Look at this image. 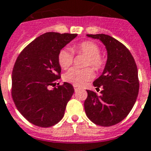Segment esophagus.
<instances>
[{"mask_svg":"<svg viewBox=\"0 0 151 151\" xmlns=\"http://www.w3.org/2000/svg\"><path fill=\"white\" fill-rule=\"evenodd\" d=\"M73 89H74V90H75V91H77V90H79V87L77 86H73Z\"/></svg>","mask_w":151,"mask_h":151,"instance_id":"34e87169","label":"esophagus"}]
</instances>
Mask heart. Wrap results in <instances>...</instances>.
<instances>
[{
	"label": "heart",
	"mask_w": 151,
	"mask_h": 151,
	"mask_svg": "<svg viewBox=\"0 0 151 151\" xmlns=\"http://www.w3.org/2000/svg\"><path fill=\"white\" fill-rule=\"evenodd\" d=\"M73 51L82 53L88 57L86 61V66H91L95 71H100L106 65V60L100 54L101 49L98 45L91 41H83L74 45ZM58 61L62 69H67L73 61V53L69 49H62L58 54ZM93 73L90 68L78 69L71 68L64 74L65 81L78 86H81L93 78Z\"/></svg>",
	"instance_id": "b5f03b06"
}]
</instances>
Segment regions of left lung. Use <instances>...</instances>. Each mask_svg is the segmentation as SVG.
<instances>
[{
	"label": "left lung",
	"instance_id": "left-lung-1",
	"mask_svg": "<svg viewBox=\"0 0 151 151\" xmlns=\"http://www.w3.org/2000/svg\"><path fill=\"white\" fill-rule=\"evenodd\" d=\"M106 45L107 61L104 71L93 85L102 88L101 95L87 90L84 102L87 117L101 127H111L122 121L134 105L139 90L135 61L122 43L106 34H87Z\"/></svg>",
	"mask_w": 151,
	"mask_h": 151
}]
</instances>
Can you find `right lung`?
<instances>
[{
  "label": "right lung",
  "instance_id": "right-lung-1",
  "mask_svg": "<svg viewBox=\"0 0 151 151\" xmlns=\"http://www.w3.org/2000/svg\"><path fill=\"white\" fill-rule=\"evenodd\" d=\"M75 33L50 32L30 42L19 54L12 73V98L17 109L30 123L50 127L61 121L74 92L64 82L50 90L61 78L58 54L75 38Z\"/></svg>",
  "mask_w": 151,
  "mask_h": 151
}]
</instances>
